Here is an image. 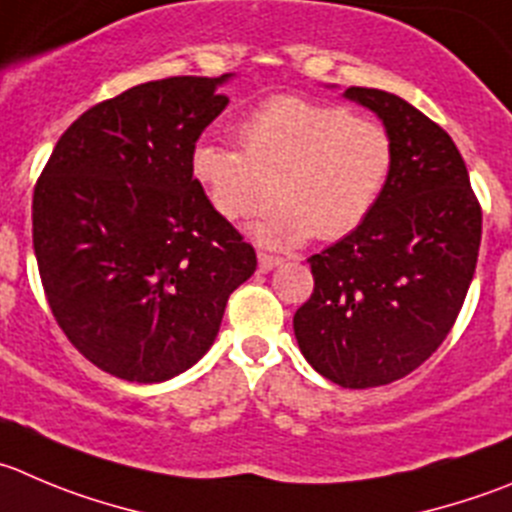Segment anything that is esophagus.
I'll list each match as a JSON object with an SVG mask.
<instances>
[{
  "label": "esophagus",
  "mask_w": 512,
  "mask_h": 512,
  "mask_svg": "<svg viewBox=\"0 0 512 512\" xmlns=\"http://www.w3.org/2000/svg\"><path fill=\"white\" fill-rule=\"evenodd\" d=\"M281 264H284V259H279V256H271V253H264V251L259 253V269L261 271H271Z\"/></svg>",
  "instance_id": "esophagus-1"
}]
</instances>
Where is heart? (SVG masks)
Wrapping results in <instances>:
<instances>
[{
  "label": "heart",
  "instance_id": "1",
  "mask_svg": "<svg viewBox=\"0 0 512 512\" xmlns=\"http://www.w3.org/2000/svg\"><path fill=\"white\" fill-rule=\"evenodd\" d=\"M241 153L203 140L191 158L193 178L221 216L253 218L266 246H299L319 233L337 241L362 226L394 173L392 133L379 120L334 102L276 95L236 128Z\"/></svg>",
  "mask_w": 512,
  "mask_h": 512
}]
</instances>
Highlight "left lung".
<instances>
[{
    "instance_id": "obj_1",
    "label": "left lung",
    "mask_w": 512,
    "mask_h": 512,
    "mask_svg": "<svg viewBox=\"0 0 512 512\" xmlns=\"http://www.w3.org/2000/svg\"><path fill=\"white\" fill-rule=\"evenodd\" d=\"M344 97L392 133L394 173L372 216L309 259L314 294L294 334L316 372L367 389L407 377L445 342L478 264L483 213L440 125L392 92Z\"/></svg>"
}]
</instances>
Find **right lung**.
I'll return each instance as SVG.
<instances>
[{"mask_svg": "<svg viewBox=\"0 0 512 512\" xmlns=\"http://www.w3.org/2000/svg\"><path fill=\"white\" fill-rule=\"evenodd\" d=\"M231 77L143 82L90 107L37 180L32 241L50 309L113 377L150 384L193 367L256 271L191 170Z\"/></svg>", "mask_w": 512, "mask_h": 512, "instance_id": "obj_1", "label": "right lung"}]
</instances>
